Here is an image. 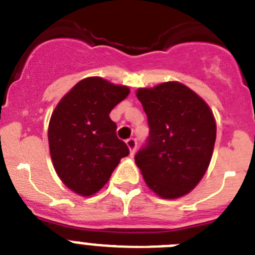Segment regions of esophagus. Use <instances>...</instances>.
I'll return each mask as SVG.
<instances>
[{
    "mask_svg": "<svg viewBox=\"0 0 255 255\" xmlns=\"http://www.w3.org/2000/svg\"><path fill=\"white\" fill-rule=\"evenodd\" d=\"M126 145H128V148L130 149V154L134 155L135 149H136V139H135V137H130V139H128L126 140Z\"/></svg>",
    "mask_w": 255,
    "mask_h": 255,
    "instance_id": "34e87169",
    "label": "esophagus"
}]
</instances>
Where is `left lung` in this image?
Returning a JSON list of instances; mask_svg holds the SVG:
<instances>
[{
  "label": "left lung",
  "instance_id": "8db88e82",
  "mask_svg": "<svg viewBox=\"0 0 255 255\" xmlns=\"http://www.w3.org/2000/svg\"><path fill=\"white\" fill-rule=\"evenodd\" d=\"M148 116L149 137L135 155L146 186L162 198L182 197L206 173L216 140L209 105L179 82L139 88Z\"/></svg>",
  "mask_w": 255,
  "mask_h": 255
}]
</instances>
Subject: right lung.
<instances>
[{"label": "right lung", "instance_id": "obj_1", "mask_svg": "<svg viewBox=\"0 0 255 255\" xmlns=\"http://www.w3.org/2000/svg\"><path fill=\"white\" fill-rule=\"evenodd\" d=\"M129 87L101 77L82 79L51 114L48 140L53 165L77 195L99 192L129 148L116 135L110 112L128 97Z\"/></svg>", "mask_w": 255, "mask_h": 255}]
</instances>
